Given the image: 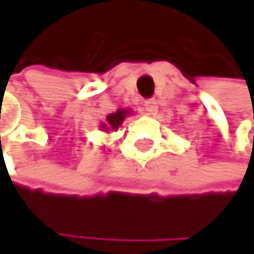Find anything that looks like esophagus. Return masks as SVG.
<instances>
[{
    "label": "esophagus",
    "instance_id": "34e87169",
    "mask_svg": "<svg viewBox=\"0 0 254 254\" xmlns=\"http://www.w3.org/2000/svg\"><path fill=\"white\" fill-rule=\"evenodd\" d=\"M144 110L148 114H155L157 110H158V105L155 102V99H149V100H146L144 102Z\"/></svg>",
    "mask_w": 254,
    "mask_h": 254
}]
</instances>
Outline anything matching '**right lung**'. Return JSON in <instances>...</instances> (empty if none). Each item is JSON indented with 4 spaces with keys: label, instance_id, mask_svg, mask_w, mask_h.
I'll list each match as a JSON object with an SVG mask.
<instances>
[{
    "label": "right lung",
    "instance_id": "obj_1",
    "mask_svg": "<svg viewBox=\"0 0 254 254\" xmlns=\"http://www.w3.org/2000/svg\"><path fill=\"white\" fill-rule=\"evenodd\" d=\"M129 114H131V110H117V111L108 114V116H106V119H105V122L100 123V129L105 131V132L117 131L122 126L123 120L128 117Z\"/></svg>",
    "mask_w": 254,
    "mask_h": 254
}]
</instances>
